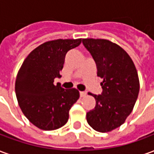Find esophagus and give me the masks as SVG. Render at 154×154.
<instances>
[{"label":"esophagus","mask_w":154,"mask_h":154,"mask_svg":"<svg viewBox=\"0 0 154 154\" xmlns=\"http://www.w3.org/2000/svg\"><path fill=\"white\" fill-rule=\"evenodd\" d=\"M87 96V92L86 91H80V97H84Z\"/></svg>","instance_id":"1"}]
</instances>
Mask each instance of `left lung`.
I'll use <instances>...</instances> for the list:
<instances>
[{
	"instance_id": "8db88e82",
	"label": "left lung",
	"mask_w": 154,
	"mask_h": 154,
	"mask_svg": "<svg viewBox=\"0 0 154 154\" xmlns=\"http://www.w3.org/2000/svg\"><path fill=\"white\" fill-rule=\"evenodd\" d=\"M82 44L96 62L101 95H89L96 106L87 113L89 125L98 132L118 128L132 112L139 91V80L134 62L118 44L101 38H83Z\"/></svg>"
}]
</instances>
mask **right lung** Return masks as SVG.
Instances as JSON below:
<instances>
[{
    "instance_id": "1",
    "label": "right lung",
    "mask_w": 154,
    "mask_h": 154,
    "mask_svg": "<svg viewBox=\"0 0 154 154\" xmlns=\"http://www.w3.org/2000/svg\"><path fill=\"white\" fill-rule=\"evenodd\" d=\"M82 38L48 41L29 54L16 77L15 94L25 117L43 130H54L68 120L69 110L80 97L75 89L54 85L61 77L65 56L79 46Z\"/></svg>"
}]
</instances>
